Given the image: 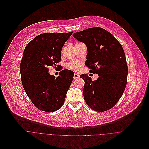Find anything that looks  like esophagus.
I'll list each match as a JSON object with an SVG mask.
<instances>
[{
  "label": "esophagus",
  "mask_w": 149,
  "mask_h": 149,
  "mask_svg": "<svg viewBox=\"0 0 149 149\" xmlns=\"http://www.w3.org/2000/svg\"><path fill=\"white\" fill-rule=\"evenodd\" d=\"M79 77H80V76H79V74H77V73H74V76H73V78H74V79H78Z\"/></svg>",
  "instance_id": "esophagus-1"
}]
</instances>
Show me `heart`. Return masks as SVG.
Segmentation results:
<instances>
[{
  "mask_svg": "<svg viewBox=\"0 0 149 149\" xmlns=\"http://www.w3.org/2000/svg\"><path fill=\"white\" fill-rule=\"evenodd\" d=\"M80 66H81L80 63L77 61H72L69 64V67L70 68H71L72 69L76 70V71H77L80 69Z\"/></svg>",
  "mask_w": 149,
  "mask_h": 149,
  "instance_id": "1",
  "label": "heart"
}]
</instances>
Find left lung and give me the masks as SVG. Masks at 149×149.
Instances as JSON below:
<instances>
[{
    "label": "left lung",
    "instance_id": "8db88e82",
    "mask_svg": "<svg viewBox=\"0 0 149 149\" xmlns=\"http://www.w3.org/2000/svg\"><path fill=\"white\" fill-rule=\"evenodd\" d=\"M73 37L86 46L85 65L99 77L92 81L86 74L80 77L85 81L83 96L92 109L104 112L114 106L127 84L128 67L121 44L108 31L89 28L73 34Z\"/></svg>",
    "mask_w": 149,
    "mask_h": 149
}]
</instances>
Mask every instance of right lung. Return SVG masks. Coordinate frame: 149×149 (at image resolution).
Wrapping results in <instances>:
<instances>
[{"mask_svg": "<svg viewBox=\"0 0 149 149\" xmlns=\"http://www.w3.org/2000/svg\"><path fill=\"white\" fill-rule=\"evenodd\" d=\"M72 33L41 34L24 49L20 65L22 83L33 104L43 111L60 109L72 82L73 71L63 70L57 77L48 72L49 66L61 61L62 47Z\"/></svg>", "mask_w": 149, "mask_h": 149, "instance_id": "obj_1", "label": "right lung"}]
</instances>
